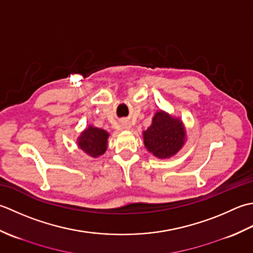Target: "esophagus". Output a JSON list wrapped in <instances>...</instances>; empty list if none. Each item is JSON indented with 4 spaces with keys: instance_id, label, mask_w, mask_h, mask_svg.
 Here are the masks:
<instances>
[{
    "instance_id": "1",
    "label": "esophagus",
    "mask_w": 253,
    "mask_h": 253,
    "mask_svg": "<svg viewBox=\"0 0 253 253\" xmlns=\"http://www.w3.org/2000/svg\"><path fill=\"white\" fill-rule=\"evenodd\" d=\"M125 127H126V128H130V125H126Z\"/></svg>"
}]
</instances>
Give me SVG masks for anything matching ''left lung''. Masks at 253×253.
<instances>
[{
	"label": "left lung",
	"instance_id": "8db88e82",
	"mask_svg": "<svg viewBox=\"0 0 253 253\" xmlns=\"http://www.w3.org/2000/svg\"><path fill=\"white\" fill-rule=\"evenodd\" d=\"M144 144L149 152L159 158L176 154L184 143V128L180 120L173 119L163 111H157L152 126L143 133Z\"/></svg>",
	"mask_w": 253,
	"mask_h": 253
}]
</instances>
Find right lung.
I'll list each match as a JSON object with an SVG mask.
<instances>
[{
  "label": "right lung",
  "instance_id": "1",
  "mask_svg": "<svg viewBox=\"0 0 253 253\" xmlns=\"http://www.w3.org/2000/svg\"><path fill=\"white\" fill-rule=\"evenodd\" d=\"M109 134L99 127L88 126L79 137V146L91 157L102 155L107 149Z\"/></svg>",
  "mask_w": 253,
  "mask_h": 253
}]
</instances>
